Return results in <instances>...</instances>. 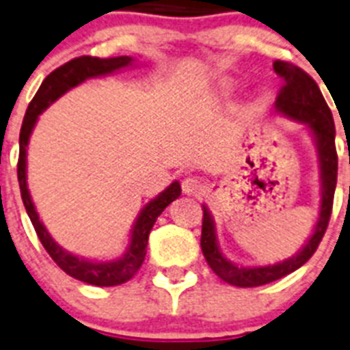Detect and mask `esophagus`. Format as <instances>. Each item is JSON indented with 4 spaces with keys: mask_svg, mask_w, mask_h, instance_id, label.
<instances>
[{
    "mask_svg": "<svg viewBox=\"0 0 350 350\" xmlns=\"http://www.w3.org/2000/svg\"><path fill=\"white\" fill-rule=\"evenodd\" d=\"M181 189H183L185 194L198 196L204 190V183L200 178H196V176H189V178H185L183 183H181Z\"/></svg>",
    "mask_w": 350,
    "mask_h": 350,
    "instance_id": "obj_1",
    "label": "esophagus"
}]
</instances>
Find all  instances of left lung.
<instances>
[{
    "label": "left lung",
    "instance_id": "left-lung-1",
    "mask_svg": "<svg viewBox=\"0 0 350 350\" xmlns=\"http://www.w3.org/2000/svg\"><path fill=\"white\" fill-rule=\"evenodd\" d=\"M273 70L284 81L277 95V109L289 118L308 124L313 131L314 140L320 156V178H322V204L313 235L309 237L300 252L295 257L273 264V266H258V268H241L223 257L215 241L214 221L210 217L206 206H203V226H201V250L206 262L221 280L237 288H257L264 284L275 282L278 278L293 273L302 264H306L317 252L322 241L332 212V200L336 189L338 178V154L334 146V122L327 102L323 98L320 88L302 68L291 62L275 61Z\"/></svg>",
    "mask_w": 350,
    "mask_h": 350
}]
</instances>
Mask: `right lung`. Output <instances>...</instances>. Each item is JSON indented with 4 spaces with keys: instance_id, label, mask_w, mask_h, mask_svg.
Returning a JSON list of instances; mask_svg holds the SVG:
<instances>
[{
    "instance_id": "right-lung-1",
    "label": "right lung",
    "mask_w": 350,
    "mask_h": 350,
    "mask_svg": "<svg viewBox=\"0 0 350 350\" xmlns=\"http://www.w3.org/2000/svg\"><path fill=\"white\" fill-rule=\"evenodd\" d=\"M133 59L127 55L122 57H111V59H100V57L82 55L75 57L72 61H68L66 64H62L57 70H53L50 75L42 81L41 88L37 90L36 96L32 102L28 104V109L23 118L21 133H19V160H18V181L19 189H21L23 204L27 208V214L32 221L36 234L48 252V255L53 258V262L59 268L68 273L70 277L81 280V282L92 284V286H100V288H107V286H118V284L127 282L129 278L135 277V273L140 269L144 258H146L147 252V239L152 226H154L158 215L165 210L174 200H178L181 194V187L178 181L167 187L158 198L150 201L146 208L142 210V214L136 219L135 228H133V235H131V244L127 248L126 255L118 260H109V262H92V260H84L75 255L68 254L64 250L50 237L46 228L42 226L39 221V215L36 212L32 200H30V192L27 187V146L30 133H32L33 126H36L37 116L41 115L42 111L46 109L52 102H55L62 93H66L70 88L81 84L90 77L106 75V73H113L120 68L129 66Z\"/></svg>"
}]
</instances>
